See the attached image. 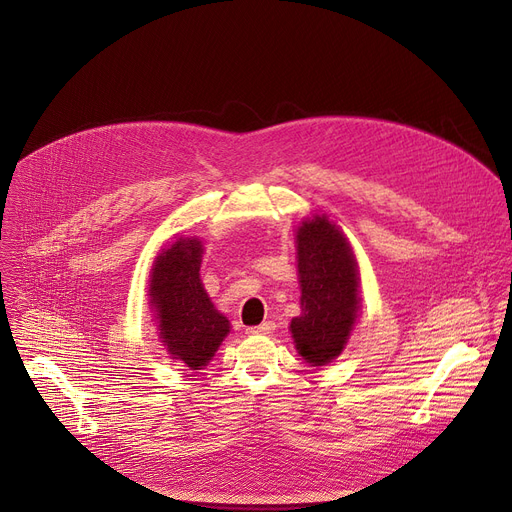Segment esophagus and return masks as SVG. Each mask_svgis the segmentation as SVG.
<instances>
[{
  "instance_id": "obj_1",
  "label": "esophagus",
  "mask_w": 512,
  "mask_h": 512,
  "mask_svg": "<svg viewBox=\"0 0 512 512\" xmlns=\"http://www.w3.org/2000/svg\"><path fill=\"white\" fill-rule=\"evenodd\" d=\"M273 329H275V325H273L271 321H265V323H261V325L247 327V333H249V335H269V333H273Z\"/></svg>"
}]
</instances>
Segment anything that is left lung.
<instances>
[{"label":"left lung","mask_w":512,"mask_h":512,"mask_svg":"<svg viewBox=\"0 0 512 512\" xmlns=\"http://www.w3.org/2000/svg\"><path fill=\"white\" fill-rule=\"evenodd\" d=\"M295 251L301 313L289 331L305 364L325 366L344 352L360 317L358 259L342 227L325 213L301 219Z\"/></svg>","instance_id":"8db88e82"}]
</instances>
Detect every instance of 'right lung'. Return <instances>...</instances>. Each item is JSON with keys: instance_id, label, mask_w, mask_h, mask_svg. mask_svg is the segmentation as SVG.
I'll return each mask as SVG.
<instances>
[{"instance_id": "add662e5", "label": "right lung", "mask_w": 512, "mask_h": 512, "mask_svg": "<svg viewBox=\"0 0 512 512\" xmlns=\"http://www.w3.org/2000/svg\"><path fill=\"white\" fill-rule=\"evenodd\" d=\"M203 241L175 237L160 249L148 275V305L158 339L189 370H203L231 331V321L215 307L201 281Z\"/></svg>"}]
</instances>
